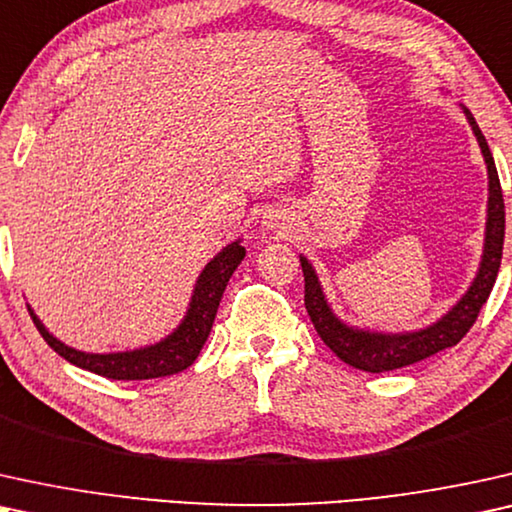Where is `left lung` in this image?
I'll list each match as a JSON object with an SVG mask.
<instances>
[{
  "mask_svg": "<svg viewBox=\"0 0 512 512\" xmlns=\"http://www.w3.org/2000/svg\"><path fill=\"white\" fill-rule=\"evenodd\" d=\"M470 128L480 142L482 156L487 163L489 175V199H487V227H485V250H482V262L478 276L473 278L470 288L466 290L459 302L442 316L438 323L424 327L417 332H370L358 330V327L346 325L344 320L335 316L320 288V281L313 271L311 262L304 255H299L304 271V306L309 311L311 323L323 339L325 346L335 351L337 358H342L346 365L365 372H391L398 367H407L419 363L428 356H435L438 351H445L449 346L459 344L466 332L473 327L475 318L482 309V304L489 299L496 283V274L501 267L503 255V236H506V206H503V192L499 173H496L494 156L489 152V145L482 135L480 126L475 124L473 114L463 107Z\"/></svg>",
  "mask_w": 512,
  "mask_h": 512,
  "instance_id": "8db88e82",
  "label": "left lung"
}]
</instances>
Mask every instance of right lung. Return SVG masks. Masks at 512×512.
Here are the masks:
<instances>
[{
	"label": "right lung",
	"instance_id": "1",
	"mask_svg": "<svg viewBox=\"0 0 512 512\" xmlns=\"http://www.w3.org/2000/svg\"><path fill=\"white\" fill-rule=\"evenodd\" d=\"M245 248L241 241L229 243L227 248H222L217 255L206 264V269L201 271L199 281L194 285L192 302H189L187 316L182 318V323L175 327L173 332L161 342L145 349L124 351V353H86L77 351L72 346H67L51 335L46 330L42 320L34 316V311L27 306L30 316L37 325L39 335L44 337V342L51 346L58 356H63L67 363L81 367L93 374L107 379H121V381H138V379H159L168 377V374L187 370L199 356L203 344L213 330L217 306H220L222 292L227 288L231 274H234L238 264L243 262Z\"/></svg>",
	"mask_w": 512,
	"mask_h": 512
}]
</instances>
